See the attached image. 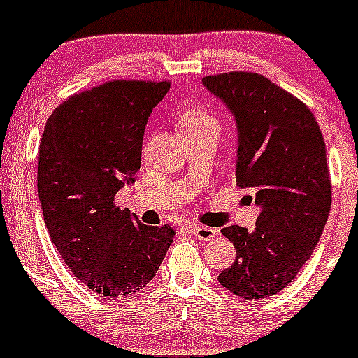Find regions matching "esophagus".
<instances>
[{"label":"esophagus","mask_w":358,"mask_h":358,"mask_svg":"<svg viewBox=\"0 0 358 358\" xmlns=\"http://www.w3.org/2000/svg\"><path fill=\"white\" fill-rule=\"evenodd\" d=\"M192 233L196 235V238L206 242V240H212L217 235V231L213 228H206V226H192Z\"/></svg>","instance_id":"1"}]
</instances>
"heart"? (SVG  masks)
<instances>
[{
	"mask_svg": "<svg viewBox=\"0 0 358 358\" xmlns=\"http://www.w3.org/2000/svg\"><path fill=\"white\" fill-rule=\"evenodd\" d=\"M180 127L185 134L201 132V130H215L219 132L220 125L213 115L203 109H187L182 116H180Z\"/></svg>",
	"mask_w": 358,
	"mask_h": 358,
	"instance_id": "1",
	"label": "heart"
}]
</instances>
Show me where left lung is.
<instances>
[{
    "label": "left lung",
    "instance_id": "obj_1",
    "mask_svg": "<svg viewBox=\"0 0 358 358\" xmlns=\"http://www.w3.org/2000/svg\"><path fill=\"white\" fill-rule=\"evenodd\" d=\"M236 125V185L258 205L252 233L226 226L236 258L217 277L247 300L279 293L310 258L332 203L327 148L306 103L262 73L203 78Z\"/></svg>",
    "mask_w": 358,
    "mask_h": 358
}]
</instances>
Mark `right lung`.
Wrapping results in <instances>:
<instances>
[{"instance_id":"right-lung-1","label":"right lung","mask_w":358,"mask_h":358,"mask_svg":"<svg viewBox=\"0 0 358 358\" xmlns=\"http://www.w3.org/2000/svg\"><path fill=\"white\" fill-rule=\"evenodd\" d=\"M168 81H111L72 95L45 123L38 152L43 220L66 266L108 299L141 292L175 231L146 226L115 196L136 182L143 136Z\"/></svg>"}]
</instances>
